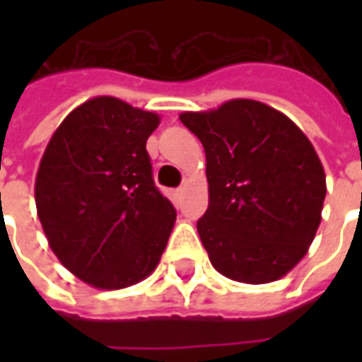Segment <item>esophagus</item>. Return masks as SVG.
<instances>
[{
  "instance_id": "1",
  "label": "esophagus",
  "mask_w": 362,
  "mask_h": 362,
  "mask_svg": "<svg viewBox=\"0 0 362 362\" xmlns=\"http://www.w3.org/2000/svg\"><path fill=\"white\" fill-rule=\"evenodd\" d=\"M182 194H184V188L176 189V196H182Z\"/></svg>"
}]
</instances>
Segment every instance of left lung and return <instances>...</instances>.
<instances>
[{"label": "left lung", "mask_w": 362, "mask_h": 362, "mask_svg": "<svg viewBox=\"0 0 362 362\" xmlns=\"http://www.w3.org/2000/svg\"><path fill=\"white\" fill-rule=\"evenodd\" d=\"M207 158L209 207L197 233L213 267L240 283H272L304 258L322 221L326 174L293 119L258 100L184 112Z\"/></svg>", "instance_id": "1"}]
</instances>
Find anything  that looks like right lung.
<instances>
[{
    "mask_svg": "<svg viewBox=\"0 0 362 362\" xmlns=\"http://www.w3.org/2000/svg\"><path fill=\"white\" fill-rule=\"evenodd\" d=\"M155 112L114 96L77 106L52 135L35 199L52 252L96 288H124L155 272L176 209L153 180L145 145Z\"/></svg>",
    "mask_w": 362,
    "mask_h": 362,
    "instance_id": "1",
    "label": "right lung"
}]
</instances>
